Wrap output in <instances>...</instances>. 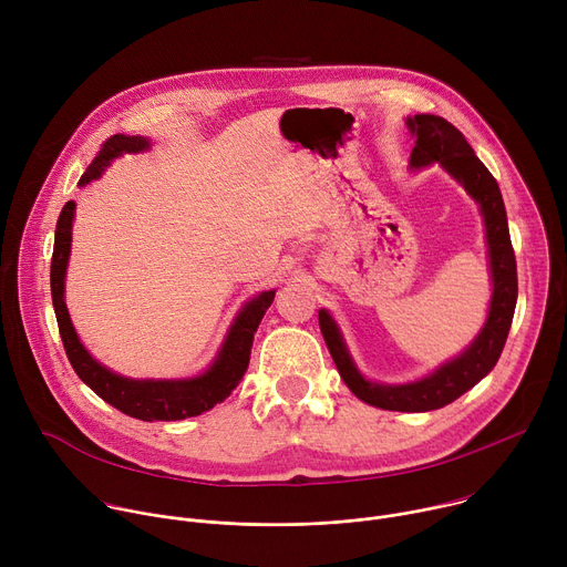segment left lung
Returning a JSON list of instances; mask_svg holds the SVG:
<instances>
[{"label":"left lung","instance_id":"1","mask_svg":"<svg viewBox=\"0 0 567 567\" xmlns=\"http://www.w3.org/2000/svg\"><path fill=\"white\" fill-rule=\"evenodd\" d=\"M411 134L417 138L411 152V168L420 171L440 164L480 206L487 237V256L492 271V300L482 330L455 359L442 363L424 379L411 383H377L357 368L337 320L328 309L318 311V326L346 385L370 406L399 413L437 411L462 396L480 379L487 377L501 359L518 298L516 256L509 239L505 202L494 175L484 168L466 143L462 132L442 116L415 114L406 118Z\"/></svg>","mask_w":567,"mask_h":567}]
</instances>
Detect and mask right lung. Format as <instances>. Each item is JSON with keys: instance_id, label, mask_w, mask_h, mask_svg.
Returning <instances> with one entry per match:
<instances>
[{"instance_id": "1", "label": "right lung", "mask_w": 567, "mask_h": 567, "mask_svg": "<svg viewBox=\"0 0 567 567\" xmlns=\"http://www.w3.org/2000/svg\"><path fill=\"white\" fill-rule=\"evenodd\" d=\"M150 138L114 134L107 138L92 161L87 173L80 177L78 186H87L99 179L105 168L123 152L150 150ZM75 202H66L58 224L51 258V298L58 318V330L69 357L71 368L101 399H105L116 411L141 420V422H177L186 417H197L210 411L215 403H221L245 377L249 368L254 334L258 332L265 311L271 307L276 289L262 291L245 302L230 322L221 348L213 363L195 377L188 379H132L116 374L114 370L99 363L90 350L80 343L69 309L64 302V278L71 254V228H73Z\"/></svg>"}]
</instances>
